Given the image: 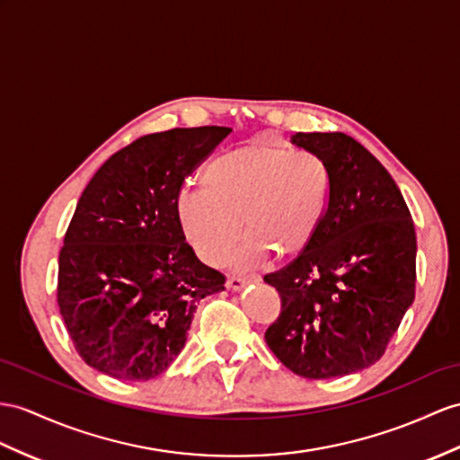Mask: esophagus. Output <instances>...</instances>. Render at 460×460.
<instances>
[{
	"label": "esophagus",
	"mask_w": 460,
	"mask_h": 460,
	"mask_svg": "<svg viewBox=\"0 0 460 460\" xmlns=\"http://www.w3.org/2000/svg\"><path fill=\"white\" fill-rule=\"evenodd\" d=\"M255 279H250V277H228L226 281V287L232 288V290H242L248 283H253Z\"/></svg>",
	"instance_id": "obj_1"
}]
</instances>
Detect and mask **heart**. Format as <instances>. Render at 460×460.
Segmentation results:
<instances>
[{"label":"heart","instance_id":"heart-1","mask_svg":"<svg viewBox=\"0 0 460 460\" xmlns=\"http://www.w3.org/2000/svg\"><path fill=\"white\" fill-rule=\"evenodd\" d=\"M332 193L330 167L312 152L252 142L212 160L203 187L177 197L183 236L208 265L228 260L243 232L234 261L248 267L269 252L290 260L314 242Z\"/></svg>","mask_w":460,"mask_h":460}]
</instances>
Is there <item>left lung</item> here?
<instances>
[{
    "mask_svg": "<svg viewBox=\"0 0 460 460\" xmlns=\"http://www.w3.org/2000/svg\"><path fill=\"white\" fill-rule=\"evenodd\" d=\"M290 142L328 164L332 193L318 236L263 277L281 296L269 349L305 378L359 373L383 357L416 295V230L398 185L343 132Z\"/></svg>",
    "mask_w": 460,
    "mask_h": 460,
    "instance_id": "1",
    "label": "left lung"
}]
</instances>
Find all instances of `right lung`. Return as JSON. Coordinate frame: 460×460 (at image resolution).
<instances>
[{
	"label": "right lung",
	"instance_id": "right-lung-1",
	"mask_svg": "<svg viewBox=\"0 0 460 460\" xmlns=\"http://www.w3.org/2000/svg\"><path fill=\"white\" fill-rule=\"evenodd\" d=\"M228 127L142 137L99 167L77 200L58 257V306L75 351L128 383L155 378L181 353L197 305L224 290L177 218L185 179Z\"/></svg>",
	"mask_w": 460,
	"mask_h": 460
}]
</instances>
